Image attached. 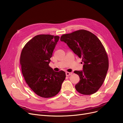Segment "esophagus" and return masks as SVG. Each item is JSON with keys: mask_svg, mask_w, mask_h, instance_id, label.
Listing matches in <instances>:
<instances>
[{"mask_svg": "<svg viewBox=\"0 0 123 123\" xmlns=\"http://www.w3.org/2000/svg\"><path fill=\"white\" fill-rule=\"evenodd\" d=\"M72 74V72H66V75L67 76H69V75H71Z\"/></svg>", "mask_w": 123, "mask_h": 123, "instance_id": "34e87169", "label": "esophagus"}]
</instances>
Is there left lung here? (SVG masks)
<instances>
[{
    "label": "left lung",
    "mask_w": 123,
    "mask_h": 123,
    "mask_svg": "<svg viewBox=\"0 0 123 123\" xmlns=\"http://www.w3.org/2000/svg\"><path fill=\"white\" fill-rule=\"evenodd\" d=\"M60 40L82 59L83 70L74 72L80 79L75 85L77 91L83 95L96 93L104 82L109 68L108 55L100 40L86 30L64 34Z\"/></svg>",
    "instance_id": "left-lung-1"
}]
</instances>
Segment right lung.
Masks as SVG:
<instances>
[{"label":"right lung","mask_w":123,"mask_h":123,"mask_svg":"<svg viewBox=\"0 0 123 123\" xmlns=\"http://www.w3.org/2000/svg\"><path fill=\"white\" fill-rule=\"evenodd\" d=\"M58 36L38 35L23 47L20 55L22 73L29 87L43 98H50L60 91L65 79L63 71L55 72L49 66Z\"/></svg>","instance_id":"right-lung-1"}]
</instances>
